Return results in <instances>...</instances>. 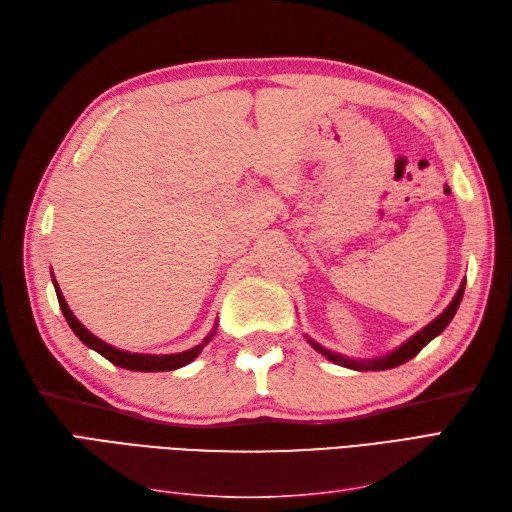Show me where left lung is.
Instances as JSON below:
<instances>
[{"mask_svg":"<svg viewBox=\"0 0 512 512\" xmlns=\"http://www.w3.org/2000/svg\"><path fill=\"white\" fill-rule=\"evenodd\" d=\"M463 290H466V280L461 282V286H459L457 294L453 297V301L448 303V307L444 309V312H442L436 320H431V322L427 324V327H423L421 331L414 333V335L408 339V342H404L399 348L391 350L389 354H384V356H376V359H350V356L337 354V352H333V350H329V348L320 346L318 342H314L312 337L305 335V339L309 342V346H312L316 352H320L322 356H327V359H329L331 363H335V365H342V367L356 369V371H382V369H391V367H397V365H401V363H408V361L412 359V356H416L418 352H421V350L431 342L433 337H438V335L448 327V322L453 320L455 312L459 309V303H461V297H463Z\"/></svg>","mask_w":512,"mask_h":512,"instance_id":"1","label":"left lung"}]
</instances>
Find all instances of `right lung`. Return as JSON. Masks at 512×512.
I'll use <instances>...</instances> for the list:
<instances>
[{"label":"right lung","mask_w":512,"mask_h":512,"mask_svg":"<svg viewBox=\"0 0 512 512\" xmlns=\"http://www.w3.org/2000/svg\"><path fill=\"white\" fill-rule=\"evenodd\" d=\"M51 277H53V286H55V292H57L59 307H61V312H64V318L68 320V324H70V329L74 331V335L79 337L87 348L96 350L98 354L104 356V359H108L113 365L123 367V369H130V371H173V369H179V367H183V365L192 363V361L196 359V356H198L200 352H203V348L213 339L215 329H218V327H213V331H211L198 346H194V348H190V350L177 352V354H141V352L119 350V348H115V346H111V344L102 342L100 337H96L89 329H85L79 320H76V316L72 314V309L68 307V303H66V299H64V294H61V290H59V286H57V282H55L53 271H51Z\"/></svg>","instance_id":"right-lung-1"}]
</instances>
